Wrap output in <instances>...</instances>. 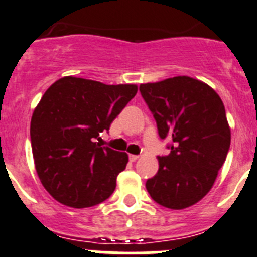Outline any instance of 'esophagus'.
<instances>
[{
	"instance_id": "esophagus-1",
	"label": "esophagus",
	"mask_w": 257,
	"mask_h": 257,
	"mask_svg": "<svg viewBox=\"0 0 257 257\" xmlns=\"http://www.w3.org/2000/svg\"><path fill=\"white\" fill-rule=\"evenodd\" d=\"M138 159V155H129V160H131V162H136V160Z\"/></svg>"
}]
</instances>
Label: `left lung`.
<instances>
[{"instance_id":"1","label":"left lung","mask_w":257,"mask_h":257,"mask_svg":"<svg viewBox=\"0 0 257 257\" xmlns=\"http://www.w3.org/2000/svg\"><path fill=\"white\" fill-rule=\"evenodd\" d=\"M140 91L153 113L168 155L158 156L159 169L146 181L158 204L184 209L211 190L230 147L225 107L211 86L189 76L141 84Z\"/></svg>"}]
</instances>
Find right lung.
I'll list each match as a JSON object with an SVG mask.
<instances>
[{
	"label": "right lung",
	"instance_id": "right-lung-1",
	"mask_svg": "<svg viewBox=\"0 0 257 257\" xmlns=\"http://www.w3.org/2000/svg\"><path fill=\"white\" fill-rule=\"evenodd\" d=\"M136 93L131 84L66 76L42 95L31 120V145L40 181L55 200L86 208L110 198L128 155L95 140Z\"/></svg>",
	"mask_w": 257,
	"mask_h": 257
}]
</instances>
